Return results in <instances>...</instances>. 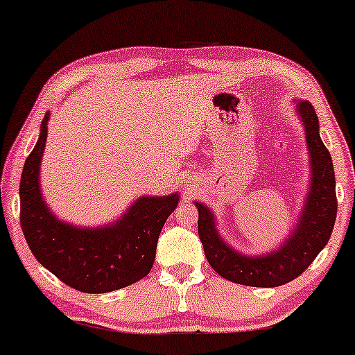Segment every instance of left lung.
Instances as JSON below:
<instances>
[{"mask_svg": "<svg viewBox=\"0 0 355 355\" xmlns=\"http://www.w3.org/2000/svg\"><path fill=\"white\" fill-rule=\"evenodd\" d=\"M297 112L306 128L311 156V189L299 223L277 251L257 257L236 252L218 234L214 214L196 202L198 234L204 254L214 270L228 282L256 288L282 286L301 275L331 236L338 212L333 161L318 133V119L312 104L299 101Z\"/></svg>", "mask_w": 355, "mask_h": 355, "instance_id": "left-lung-1", "label": "left lung"}]
</instances>
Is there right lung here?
<instances>
[{"label": "right lung", "mask_w": 355, "mask_h": 355, "mask_svg": "<svg viewBox=\"0 0 355 355\" xmlns=\"http://www.w3.org/2000/svg\"><path fill=\"white\" fill-rule=\"evenodd\" d=\"M49 114L28 154L21 177V227L30 251L62 283L82 293L101 294L130 286L151 272L164 223L178 204V193L143 196L116 223L78 228L58 220L40 191V164Z\"/></svg>", "instance_id": "right-lung-1"}]
</instances>
